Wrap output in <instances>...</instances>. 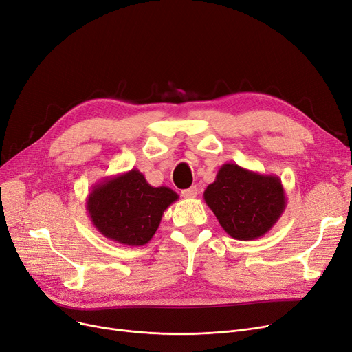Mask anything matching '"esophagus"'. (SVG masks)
<instances>
[{
    "mask_svg": "<svg viewBox=\"0 0 352 352\" xmlns=\"http://www.w3.org/2000/svg\"><path fill=\"white\" fill-rule=\"evenodd\" d=\"M197 192H198V188L194 186V187H190L187 190H182L181 191V195L184 198H195L197 197Z\"/></svg>",
    "mask_w": 352,
    "mask_h": 352,
    "instance_id": "obj_1",
    "label": "esophagus"
}]
</instances>
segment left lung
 <instances>
[{"label":"left lung","instance_id":"8db88e82","mask_svg":"<svg viewBox=\"0 0 352 352\" xmlns=\"http://www.w3.org/2000/svg\"><path fill=\"white\" fill-rule=\"evenodd\" d=\"M204 199L224 231L239 241L265 235L280 219L287 198L281 179L224 164L215 181L204 191Z\"/></svg>","mask_w":352,"mask_h":352}]
</instances>
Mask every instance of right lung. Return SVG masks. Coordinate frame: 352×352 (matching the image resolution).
<instances>
[{
    "instance_id": "right-lung-1",
    "label": "right lung",
    "mask_w": 352,
    "mask_h": 352,
    "mask_svg": "<svg viewBox=\"0 0 352 352\" xmlns=\"http://www.w3.org/2000/svg\"><path fill=\"white\" fill-rule=\"evenodd\" d=\"M178 199L168 187H151L135 168L107 177L87 197L92 226L118 244L140 247L157 232L164 211Z\"/></svg>"
}]
</instances>
